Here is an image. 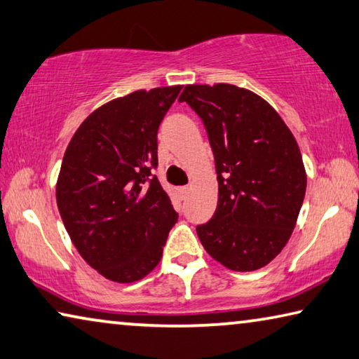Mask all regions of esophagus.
<instances>
[{
  "label": "esophagus",
  "mask_w": 359,
  "mask_h": 359,
  "mask_svg": "<svg viewBox=\"0 0 359 359\" xmlns=\"http://www.w3.org/2000/svg\"><path fill=\"white\" fill-rule=\"evenodd\" d=\"M189 193H190V187H189V185L180 187V189H179V195H180L182 198H184V200H185L187 196H189Z\"/></svg>",
  "instance_id": "1"
}]
</instances>
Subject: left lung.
Segmentation results:
<instances>
[{
	"mask_svg": "<svg viewBox=\"0 0 359 359\" xmlns=\"http://www.w3.org/2000/svg\"><path fill=\"white\" fill-rule=\"evenodd\" d=\"M206 128L219 182L217 209L196 233L210 257L254 271L286 246L302 208L306 174L297 140L252 90L189 84L179 97Z\"/></svg>",
	"mask_w": 359,
	"mask_h": 359,
	"instance_id": "8db88e82",
	"label": "left lung"
}]
</instances>
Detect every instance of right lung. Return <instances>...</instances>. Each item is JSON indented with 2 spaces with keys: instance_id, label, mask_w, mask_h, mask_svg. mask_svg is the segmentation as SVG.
Returning a JSON list of instances; mask_svg holds the SVG:
<instances>
[{
  "instance_id": "right-lung-1",
  "label": "right lung",
  "mask_w": 359,
  "mask_h": 359,
  "mask_svg": "<svg viewBox=\"0 0 359 359\" xmlns=\"http://www.w3.org/2000/svg\"><path fill=\"white\" fill-rule=\"evenodd\" d=\"M180 89H140L107 102L65 150L57 208L78 252L107 280L134 283L149 275L179 219L151 169L158 128Z\"/></svg>"
}]
</instances>
